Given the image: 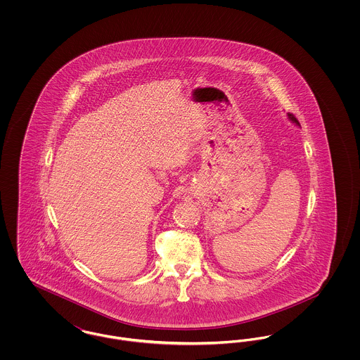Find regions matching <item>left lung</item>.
<instances>
[{
  "mask_svg": "<svg viewBox=\"0 0 360 360\" xmlns=\"http://www.w3.org/2000/svg\"><path fill=\"white\" fill-rule=\"evenodd\" d=\"M288 117H289V120L292 121L294 124H297V125H300V122H298V120L295 119V116L294 115H291V113H288Z\"/></svg>",
  "mask_w": 360,
  "mask_h": 360,
  "instance_id": "obj_1",
  "label": "left lung"
}]
</instances>
